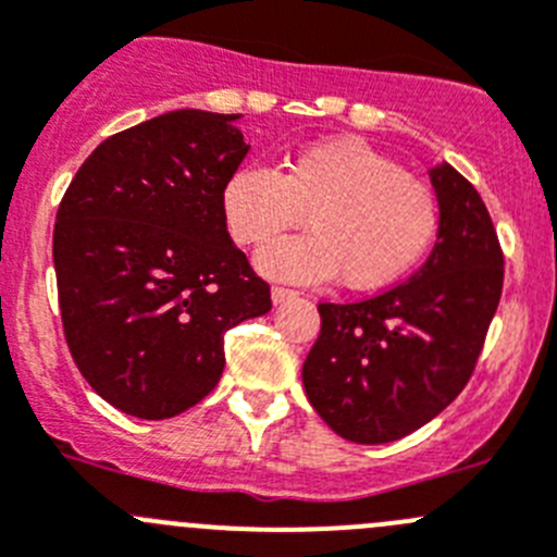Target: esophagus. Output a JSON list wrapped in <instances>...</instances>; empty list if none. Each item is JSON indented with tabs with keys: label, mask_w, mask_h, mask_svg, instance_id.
I'll list each match as a JSON object with an SVG mask.
<instances>
[{
	"label": "esophagus",
	"mask_w": 557,
	"mask_h": 557,
	"mask_svg": "<svg viewBox=\"0 0 557 557\" xmlns=\"http://www.w3.org/2000/svg\"><path fill=\"white\" fill-rule=\"evenodd\" d=\"M270 298H273V306H284L287 300L298 298V293H295V289H287V287H273L270 289Z\"/></svg>",
	"instance_id": "34e87169"
}]
</instances>
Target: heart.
Masks as SVG:
<instances>
[{
  "label": "heart",
  "mask_w": 557,
  "mask_h": 557,
  "mask_svg": "<svg viewBox=\"0 0 557 557\" xmlns=\"http://www.w3.org/2000/svg\"><path fill=\"white\" fill-rule=\"evenodd\" d=\"M221 210L240 246H262L306 215L311 232L264 246L257 268L289 284L342 275L349 289L394 284L441 226L434 190L355 136L300 147L282 172L243 163L226 177Z\"/></svg>",
  "instance_id": "1"
}]
</instances>
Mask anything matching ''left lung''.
Listing matches in <instances>:
<instances>
[{
  "label": "left lung",
  "mask_w": 557,
  "mask_h": 557,
  "mask_svg": "<svg viewBox=\"0 0 557 557\" xmlns=\"http://www.w3.org/2000/svg\"><path fill=\"white\" fill-rule=\"evenodd\" d=\"M437 243L394 289L320 304L304 388L344 441L380 446L441 416L473 374L503 289V251L479 190L451 166L429 169Z\"/></svg>",
  "instance_id": "1"
}]
</instances>
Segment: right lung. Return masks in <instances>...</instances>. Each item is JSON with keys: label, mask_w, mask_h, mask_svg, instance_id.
<instances>
[{"label": "right lung", "mask_w": 557, "mask_h": 557, "mask_svg": "<svg viewBox=\"0 0 557 557\" xmlns=\"http://www.w3.org/2000/svg\"><path fill=\"white\" fill-rule=\"evenodd\" d=\"M237 120L177 109L120 131L57 210L67 347L95 394L128 416L161 421L202 401L224 372V333L270 311L221 210L248 152Z\"/></svg>", "instance_id": "add662e5"}]
</instances>
